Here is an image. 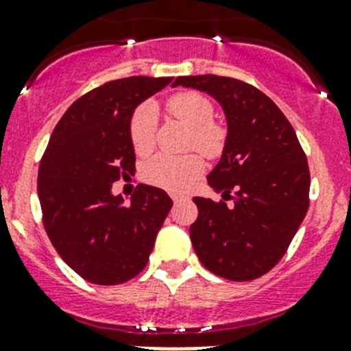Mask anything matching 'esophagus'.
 <instances>
[{
    "label": "esophagus",
    "mask_w": 351,
    "mask_h": 351,
    "mask_svg": "<svg viewBox=\"0 0 351 351\" xmlns=\"http://www.w3.org/2000/svg\"><path fill=\"white\" fill-rule=\"evenodd\" d=\"M171 199H173V202H175V204H176V202H180V201H182V199H183V197H180V195L173 194V195H171Z\"/></svg>",
    "instance_id": "1"
}]
</instances>
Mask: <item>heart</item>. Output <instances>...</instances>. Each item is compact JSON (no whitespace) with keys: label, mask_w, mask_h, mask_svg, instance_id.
I'll use <instances>...</instances> for the list:
<instances>
[{"label":"heart","mask_w":351,"mask_h":351,"mask_svg":"<svg viewBox=\"0 0 351 351\" xmlns=\"http://www.w3.org/2000/svg\"><path fill=\"white\" fill-rule=\"evenodd\" d=\"M171 116L191 130L189 147H195L204 156L215 157L223 150L225 130L213 123L215 109L213 104L201 93L183 91L173 95L168 100ZM157 106L154 101H143L133 112L130 121L131 145L138 156H147L156 145ZM204 169L201 156H166L159 154L150 159L142 169V176L150 185L160 186L169 192H183L195 182Z\"/></svg>","instance_id":"obj_1"}]
</instances>
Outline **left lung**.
<instances>
[{"mask_svg": "<svg viewBox=\"0 0 351 351\" xmlns=\"http://www.w3.org/2000/svg\"><path fill=\"white\" fill-rule=\"evenodd\" d=\"M173 86L208 93L227 119L223 152L208 175L223 201L194 197L195 254L218 277L258 279L286 254L308 211L306 156L286 116L258 88L213 74L180 76ZM228 198L232 206L224 202Z\"/></svg>", "mask_w": 351, "mask_h": 351, "instance_id": "8db88e82", "label": "left lung"}]
</instances>
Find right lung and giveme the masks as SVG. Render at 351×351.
Returning a JSON list of instances; mask_svg holds the SVG:
<instances>
[{"instance_id": "right-lung-1", "label": "right lung", "mask_w": 351, "mask_h": 351, "mask_svg": "<svg viewBox=\"0 0 351 351\" xmlns=\"http://www.w3.org/2000/svg\"><path fill=\"white\" fill-rule=\"evenodd\" d=\"M173 77L131 76L77 98L48 142L38 175L43 223L62 260L88 282L116 286L145 268L173 201L140 183L130 202L112 183L135 171L130 121Z\"/></svg>"}]
</instances>
